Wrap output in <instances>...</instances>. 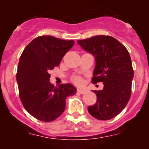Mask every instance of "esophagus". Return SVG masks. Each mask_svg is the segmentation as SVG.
Listing matches in <instances>:
<instances>
[{"label":"esophagus","mask_w":149,"mask_h":149,"mask_svg":"<svg viewBox=\"0 0 149 149\" xmlns=\"http://www.w3.org/2000/svg\"><path fill=\"white\" fill-rule=\"evenodd\" d=\"M77 92L78 93H79V94H84V93L86 92V90H84V89H78L77 90Z\"/></svg>","instance_id":"34e87169"}]
</instances>
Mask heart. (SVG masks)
Returning <instances> with one entry per match:
<instances>
[{
    "label": "heart",
    "mask_w": 149,
    "mask_h": 149,
    "mask_svg": "<svg viewBox=\"0 0 149 149\" xmlns=\"http://www.w3.org/2000/svg\"><path fill=\"white\" fill-rule=\"evenodd\" d=\"M72 81L77 86H81L84 84V79L81 76H76L72 78Z\"/></svg>",
    "instance_id": "1"
}]
</instances>
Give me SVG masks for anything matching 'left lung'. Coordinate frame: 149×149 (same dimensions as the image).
<instances>
[{"label":"left lung","mask_w":149,"mask_h":149,"mask_svg":"<svg viewBox=\"0 0 149 149\" xmlns=\"http://www.w3.org/2000/svg\"><path fill=\"white\" fill-rule=\"evenodd\" d=\"M77 42L95 58L92 83L104 84L102 90L94 91L97 102L88 107V112L100 120L112 119L124 109L131 95L134 72L130 54L110 36H95Z\"/></svg>","instance_id":"8db88e82"}]
</instances>
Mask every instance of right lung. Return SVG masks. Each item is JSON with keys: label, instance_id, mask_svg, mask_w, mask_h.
I'll return each instance as SVG.
<instances>
[{"label": "right lung", "instance_id": "add662e5", "mask_svg": "<svg viewBox=\"0 0 149 149\" xmlns=\"http://www.w3.org/2000/svg\"><path fill=\"white\" fill-rule=\"evenodd\" d=\"M73 45V40L40 36L33 40L21 55L16 73L19 97L25 109L37 120L51 122L57 119L65 110L67 97L76 93V87L70 84L54 86L49 74Z\"/></svg>", "mask_w": 149, "mask_h": 149}]
</instances>
